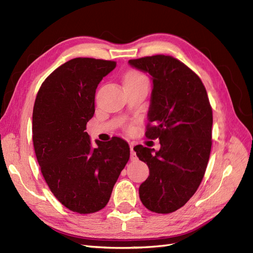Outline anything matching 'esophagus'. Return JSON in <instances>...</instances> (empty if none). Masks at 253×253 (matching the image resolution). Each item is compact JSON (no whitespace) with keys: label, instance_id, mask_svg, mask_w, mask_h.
I'll list each match as a JSON object with an SVG mask.
<instances>
[{"label":"esophagus","instance_id":"esophagus-1","mask_svg":"<svg viewBox=\"0 0 253 253\" xmlns=\"http://www.w3.org/2000/svg\"><path fill=\"white\" fill-rule=\"evenodd\" d=\"M129 147H130V160L131 161H136L137 160V155H136V152L133 151V144L130 143Z\"/></svg>","mask_w":253,"mask_h":253}]
</instances>
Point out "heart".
I'll return each mask as SVG.
<instances>
[{
    "label": "heart",
    "mask_w": 253,
    "mask_h": 253,
    "mask_svg": "<svg viewBox=\"0 0 253 253\" xmlns=\"http://www.w3.org/2000/svg\"><path fill=\"white\" fill-rule=\"evenodd\" d=\"M141 79H146L140 73L138 72H129L127 73L126 77H125V82H133V80H141Z\"/></svg>",
    "instance_id": "1"
}]
</instances>
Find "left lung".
Instances as JSON below:
<instances>
[{"instance_id":"left-lung-1","label":"left lung","mask_w":253,"mask_h":253,"mask_svg":"<svg viewBox=\"0 0 253 253\" xmlns=\"http://www.w3.org/2000/svg\"><path fill=\"white\" fill-rule=\"evenodd\" d=\"M150 75V99L146 136L159 138L161 148L136 146L139 160L150 175L139 187V197L148 210L171 213L195 195L206 173L212 146L213 115L207 90L184 63L168 55L128 61Z\"/></svg>"}]
</instances>
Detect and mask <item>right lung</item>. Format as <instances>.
Listing matches in <instances>:
<instances>
[{"label":"right lung","instance_id":"right-lung-1","mask_svg":"<svg viewBox=\"0 0 253 253\" xmlns=\"http://www.w3.org/2000/svg\"><path fill=\"white\" fill-rule=\"evenodd\" d=\"M115 67L112 61L73 58L44 80L35 102L32 141L41 173L57 200L80 214L106 206L129 160L125 140H95L93 147L84 131L98 84Z\"/></svg>","mask_w":253,"mask_h":253}]
</instances>
